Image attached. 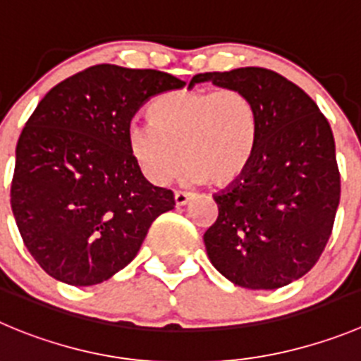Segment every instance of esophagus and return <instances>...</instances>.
I'll list each match as a JSON object with an SVG mask.
<instances>
[{
  "label": "esophagus",
  "mask_w": 361,
  "mask_h": 361,
  "mask_svg": "<svg viewBox=\"0 0 361 361\" xmlns=\"http://www.w3.org/2000/svg\"><path fill=\"white\" fill-rule=\"evenodd\" d=\"M188 200H190V194H188V192H174V203H176V207H185V204L188 203Z\"/></svg>",
  "instance_id": "1"
}]
</instances>
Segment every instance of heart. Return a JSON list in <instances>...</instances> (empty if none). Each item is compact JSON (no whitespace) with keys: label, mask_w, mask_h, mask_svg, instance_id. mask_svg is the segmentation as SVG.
Instances as JSON below:
<instances>
[{"label":"heart","mask_w":361,"mask_h":361,"mask_svg":"<svg viewBox=\"0 0 361 361\" xmlns=\"http://www.w3.org/2000/svg\"><path fill=\"white\" fill-rule=\"evenodd\" d=\"M153 123L128 126V149L147 181L167 185L183 160L181 178L222 187L245 173L258 142V112L238 89L173 90L149 109Z\"/></svg>","instance_id":"obj_1"}]
</instances>
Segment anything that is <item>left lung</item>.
<instances>
[{"label":"left lung","mask_w":361,"mask_h":361,"mask_svg":"<svg viewBox=\"0 0 361 361\" xmlns=\"http://www.w3.org/2000/svg\"><path fill=\"white\" fill-rule=\"evenodd\" d=\"M201 82L242 90L258 112L251 164L214 196L208 258L238 287H285L317 264L331 237L340 201L331 126L305 90L271 69L201 73L190 87Z\"/></svg>","instance_id":"8db88e82"}]
</instances>
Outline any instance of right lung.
Returning a JSON list of instances; mask_svg holds the SVG:
<instances>
[{
	"label": "right lung",
	"mask_w": 361,
	"mask_h": 361,
	"mask_svg": "<svg viewBox=\"0 0 361 361\" xmlns=\"http://www.w3.org/2000/svg\"><path fill=\"white\" fill-rule=\"evenodd\" d=\"M181 87L169 73L99 63L37 104L16 147L10 204L26 249L51 278L106 281L173 210L174 194L144 178L126 135L149 97Z\"/></svg>",
	"instance_id": "add662e5"
}]
</instances>
